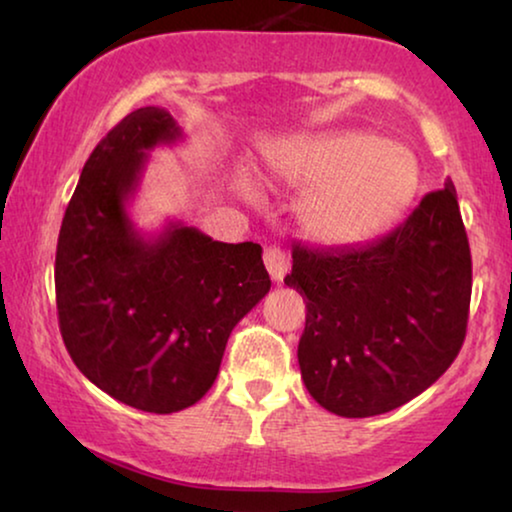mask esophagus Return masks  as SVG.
<instances>
[{
  "label": "esophagus",
  "mask_w": 512,
  "mask_h": 512,
  "mask_svg": "<svg viewBox=\"0 0 512 512\" xmlns=\"http://www.w3.org/2000/svg\"><path fill=\"white\" fill-rule=\"evenodd\" d=\"M263 261H265V268H268L270 277L275 279V282H282L284 275H286V268H289V258L279 247H268L263 254Z\"/></svg>",
  "instance_id": "34e87169"
}]
</instances>
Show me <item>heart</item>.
<instances>
[{
  "label": "heart",
  "instance_id": "b5f03b06",
  "mask_svg": "<svg viewBox=\"0 0 512 512\" xmlns=\"http://www.w3.org/2000/svg\"><path fill=\"white\" fill-rule=\"evenodd\" d=\"M270 177L305 193L298 226L321 247H356L394 226L415 198L419 172L403 146L363 132H321L272 151Z\"/></svg>",
  "mask_w": 512,
  "mask_h": 512
}]
</instances>
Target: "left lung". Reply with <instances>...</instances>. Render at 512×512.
<instances>
[{
  "instance_id": "obj_1",
  "label": "left lung",
  "mask_w": 512,
  "mask_h": 512,
  "mask_svg": "<svg viewBox=\"0 0 512 512\" xmlns=\"http://www.w3.org/2000/svg\"><path fill=\"white\" fill-rule=\"evenodd\" d=\"M284 284L307 300L300 375L321 408L373 417L429 389L466 338L471 249L452 179L380 240L293 244Z\"/></svg>"
}]
</instances>
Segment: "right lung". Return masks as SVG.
Wrapping results in <instances>:
<instances>
[{"mask_svg": "<svg viewBox=\"0 0 512 512\" xmlns=\"http://www.w3.org/2000/svg\"><path fill=\"white\" fill-rule=\"evenodd\" d=\"M184 139L170 111H132L95 146L55 251L60 333L76 368L130 408L170 415L198 403L226 342L270 291L261 244H226L170 221L130 219L149 151Z\"/></svg>", "mask_w": 512, "mask_h": 512, "instance_id": "add662e5", "label": "right lung"}]
</instances>
